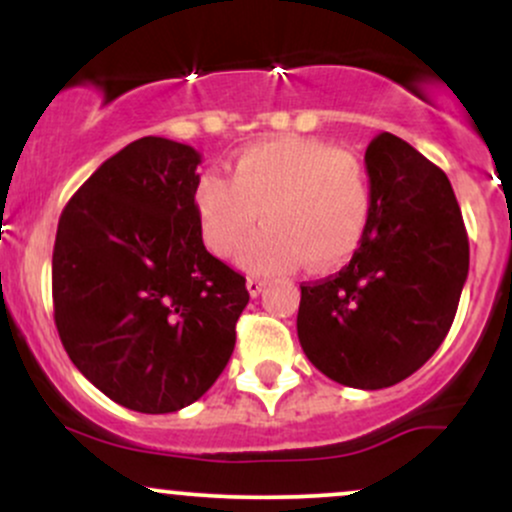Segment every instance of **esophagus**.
<instances>
[{
    "instance_id": "1",
    "label": "esophagus",
    "mask_w": 512,
    "mask_h": 512,
    "mask_svg": "<svg viewBox=\"0 0 512 512\" xmlns=\"http://www.w3.org/2000/svg\"><path fill=\"white\" fill-rule=\"evenodd\" d=\"M264 286H267V281H264V279H257V276H250V279H248V291H250L252 298L260 296V293L264 291Z\"/></svg>"
}]
</instances>
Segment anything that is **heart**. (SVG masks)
I'll return each instance as SVG.
<instances>
[{
  "mask_svg": "<svg viewBox=\"0 0 512 512\" xmlns=\"http://www.w3.org/2000/svg\"><path fill=\"white\" fill-rule=\"evenodd\" d=\"M195 211L207 248L238 252L252 274H276L305 260L332 269L354 255L370 219L368 170L349 151L305 137L252 144L236 156L231 180L207 173L195 185Z\"/></svg>",
  "mask_w": 512,
  "mask_h": 512,
  "instance_id": "b5f03b06",
  "label": "heart"
}]
</instances>
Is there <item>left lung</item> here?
I'll return each mask as SVG.
<instances>
[{
	"mask_svg": "<svg viewBox=\"0 0 512 512\" xmlns=\"http://www.w3.org/2000/svg\"><path fill=\"white\" fill-rule=\"evenodd\" d=\"M370 219L339 274L301 286L298 339L334 383L383 390L443 344L469 272L448 175L395 134L368 144Z\"/></svg>",
	"mask_w": 512,
	"mask_h": 512,
	"instance_id": "1",
	"label": "left lung"
}]
</instances>
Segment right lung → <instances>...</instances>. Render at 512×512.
Wrapping results in <instances>:
<instances>
[{"mask_svg": "<svg viewBox=\"0 0 512 512\" xmlns=\"http://www.w3.org/2000/svg\"><path fill=\"white\" fill-rule=\"evenodd\" d=\"M199 151L142 137L64 207L52 252L55 325L103 395L142 414L197 402L226 368L250 301L245 276L204 248Z\"/></svg>", "mask_w": 512, "mask_h": 512, "instance_id": "right-lung-1", "label": "right lung"}]
</instances>
